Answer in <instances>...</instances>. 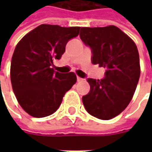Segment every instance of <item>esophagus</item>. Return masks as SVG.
<instances>
[{"mask_svg": "<svg viewBox=\"0 0 152 152\" xmlns=\"http://www.w3.org/2000/svg\"><path fill=\"white\" fill-rule=\"evenodd\" d=\"M83 79V78H81V77H79V76H77V82H82Z\"/></svg>", "mask_w": 152, "mask_h": 152, "instance_id": "34e87169", "label": "esophagus"}]
</instances>
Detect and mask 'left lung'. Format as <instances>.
Returning <instances> with one entry per match:
<instances>
[{
	"label": "left lung",
	"mask_w": 152,
	"mask_h": 152,
	"mask_svg": "<svg viewBox=\"0 0 152 152\" xmlns=\"http://www.w3.org/2000/svg\"><path fill=\"white\" fill-rule=\"evenodd\" d=\"M80 39L91 50V62L106 69L104 78H87L90 92L83 97L86 111L100 120L119 115L129 104L140 77L135 42L118 27H82Z\"/></svg>",
	"instance_id": "1"
}]
</instances>
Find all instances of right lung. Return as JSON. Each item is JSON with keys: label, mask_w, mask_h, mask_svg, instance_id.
<instances>
[{"label": "right lung", "mask_w": 152, "mask_h": 152, "mask_svg": "<svg viewBox=\"0 0 152 152\" xmlns=\"http://www.w3.org/2000/svg\"><path fill=\"white\" fill-rule=\"evenodd\" d=\"M80 27L41 24L16 45L11 60L10 79L15 98L30 115L42 118L61 106L65 93L76 83L75 73L54 71L67 43L79 34Z\"/></svg>", "instance_id": "right-lung-1"}]
</instances>
